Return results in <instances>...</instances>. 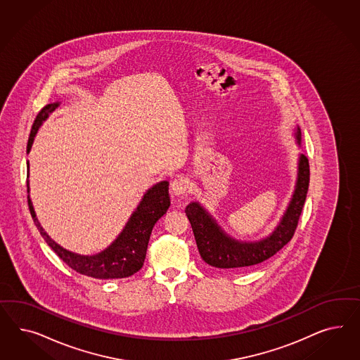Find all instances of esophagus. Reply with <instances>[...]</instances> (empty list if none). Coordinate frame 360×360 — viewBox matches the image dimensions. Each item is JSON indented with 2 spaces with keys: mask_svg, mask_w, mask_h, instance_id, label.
Returning a JSON list of instances; mask_svg holds the SVG:
<instances>
[{
  "mask_svg": "<svg viewBox=\"0 0 360 360\" xmlns=\"http://www.w3.org/2000/svg\"><path fill=\"white\" fill-rule=\"evenodd\" d=\"M188 181L184 176H176L172 184V190L174 195H184L188 191Z\"/></svg>",
  "mask_w": 360,
  "mask_h": 360,
  "instance_id": "esophagus-1",
  "label": "esophagus"
}]
</instances>
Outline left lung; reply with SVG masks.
I'll return each mask as SVG.
<instances>
[{
    "label": "left lung",
    "instance_id": "1",
    "mask_svg": "<svg viewBox=\"0 0 360 360\" xmlns=\"http://www.w3.org/2000/svg\"><path fill=\"white\" fill-rule=\"evenodd\" d=\"M300 141V129H297ZM310 181L309 160L300 157L298 179L292 202L272 235L259 243H239L223 233L218 224L198 203H190L185 212L195 236L198 251L208 265L220 269H241L268 260L295 236Z\"/></svg>",
    "mask_w": 360,
    "mask_h": 360
}]
</instances>
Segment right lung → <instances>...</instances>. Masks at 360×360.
Instances as JSON below:
<instances>
[{"instance_id":"right-lung-1","label":"right lung","mask_w":360,"mask_h":360,"mask_svg":"<svg viewBox=\"0 0 360 360\" xmlns=\"http://www.w3.org/2000/svg\"><path fill=\"white\" fill-rule=\"evenodd\" d=\"M59 104H49L42 108L34 120L33 128L27 141V153L32 149L34 137L38 131L42 121L47 119ZM29 166V164H27ZM29 210L34 223L42 238L46 240L49 247L75 272L86 274L94 278L109 280V278H125L139 272L145 262L148 243L152 235L153 227L162 218L170 207L169 196V182H161L153 186L152 188L142 198L140 206L133 212L128 224L125 226L120 236L109 245L105 251L94 256H80L72 252L65 251L58 245L41 227L38 219L35 217L33 205L27 196Z\"/></svg>"}]
</instances>
